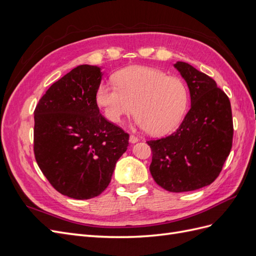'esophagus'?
Here are the masks:
<instances>
[{"label":"esophagus","instance_id":"34e87169","mask_svg":"<svg viewBox=\"0 0 256 256\" xmlns=\"http://www.w3.org/2000/svg\"><path fill=\"white\" fill-rule=\"evenodd\" d=\"M138 141V138L136 136H134V134H131L130 136H129V142L130 143H132V144H134V143H136Z\"/></svg>","mask_w":256,"mask_h":256}]
</instances>
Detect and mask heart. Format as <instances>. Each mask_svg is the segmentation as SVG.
<instances>
[{
  "label": "heart",
  "mask_w": 256,
  "mask_h": 256,
  "mask_svg": "<svg viewBox=\"0 0 256 256\" xmlns=\"http://www.w3.org/2000/svg\"><path fill=\"white\" fill-rule=\"evenodd\" d=\"M115 82H102L96 90V104L109 122L120 125L136 111V125L152 136L171 132L180 122L188 102L180 79L156 68L130 66L115 74Z\"/></svg>",
  "instance_id": "b5f03b06"
}]
</instances>
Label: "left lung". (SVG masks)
Segmentation results:
<instances>
[{"label":"left lung","instance_id":"8db88e82","mask_svg":"<svg viewBox=\"0 0 256 256\" xmlns=\"http://www.w3.org/2000/svg\"><path fill=\"white\" fill-rule=\"evenodd\" d=\"M174 67L188 85L191 108L174 134L147 142L150 171L166 191L187 192L219 176L233 143V118L230 99L214 79L184 62Z\"/></svg>","mask_w":256,"mask_h":256}]
</instances>
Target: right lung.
<instances>
[{
  "label": "right lung",
  "instance_id": "obj_1",
  "mask_svg": "<svg viewBox=\"0 0 256 256\" xmlns=\"http://www.w3.org/2000/svg\"><path fill=\"white\" fill-rule=\"evenodd\" d=\"M102 67L80 65L53 83L34 111V152L42 174L63 196L88 200L109 186L129 134L100 114Z\"/></svg>",
  "mask_w": 256,
  "mask_h": 256
}]
</instances>
